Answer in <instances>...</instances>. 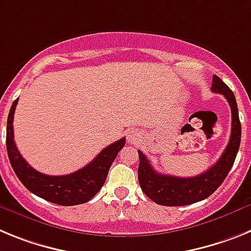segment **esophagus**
I'll list each match as a JSON object with an SVG mask.
<instances>
[{
	"label": "esophagus",
	"mask_w": 251,
	"mask_h": 251,
	"mask_svg": "<svg viewBox=\"0 0 251 251\" xmlns=\"http://www.w3.org/2000/svg\"><path fill=\"white\" fill-rule=\"evenodd\" d=\"M139 141V133L137 130H130L128 133V142L129 143H137Z\"/></svg>",
	"instance_id": "esophagus-1"
}]
</instances>
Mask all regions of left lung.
I'll use <instances>...</instances> for the list:
<instances>
[{
  "label": "left lung",
  "mask_w": 251,
  "mask_h": 251,
  "mask_svg": "<svg viewBox=\"0 0 251 251\" xmlns=\"http://www.w3.org/2000/svg\"><path fill=\"white\" fill-rule=\"evenodd\" d=\"M211 89L214 93L223 94L231 108L230 141L220 159L212 167L195 177L162 175L154 171L143 152L138 151L139 185L147 197L158 205L185 206L205 200L220 187L234 165L241 141V124L239 119L238 104L231 89L216 75L212 76Z\"/></svg>",
  "instance_id": "left-lung-1"
}]
</instances>
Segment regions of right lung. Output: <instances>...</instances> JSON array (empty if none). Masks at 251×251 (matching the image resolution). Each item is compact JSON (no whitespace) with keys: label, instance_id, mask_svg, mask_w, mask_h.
Instances as JSON below:
<instances>
[{"label":"right lung","instance_id":"right-lung-1","mask_svg":"<svg viewBox=\"0 0 251 251\" xmlns=\"http://www.w3.org/2000/svg\"><path fill=\"white\" fill-rule=\"evenodd\" d=\"M19 98L11 105L6 129V148L10 163L22 185L36 196L61 206H74L92 200L105 182L109 168L126 145L121 138L104 148L90 163L70 175L49 176L31 167L17 151L13 141V114Z\"/></svg>","mask_w":251,"mask_h":251}]
</instances>
